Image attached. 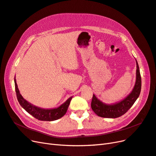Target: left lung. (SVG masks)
<instances>
[{"label":"left lung","instance_id":"8db88e82","mask_svg":"<svg viewBox=\"0 0 156 156\" xmlns=\"http://www.w3.org/2000/svg\"><path fill=\"white\" fill-rule=\"evenodd\" d=\"M136 81L134 88L131 92L123 100L114 104H106L103 103L96 96L93 94L91 102V107L96 114L103 118H109L115 119L124 115L134 104L140 95L141 90V77L140 74L139 67L136 60Z\"/></svg>","mask_w":156,"mask_h":156}]
</instances>
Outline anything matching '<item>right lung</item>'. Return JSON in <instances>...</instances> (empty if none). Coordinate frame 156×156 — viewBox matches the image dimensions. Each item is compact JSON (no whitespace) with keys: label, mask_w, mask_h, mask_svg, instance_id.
<instances>
[{"label":"right lung","mask_w":156,"mask_h":156,"mask_svg":"<svg viewBox=\"0 0 156 156\" xmlns=\"http://www.w3.org/2000/svg\"><path fill=\"white\" fill-rule=\"evenodd\" d=\"M14 82H15L16 92L19 103L27 112H29L36 119L41 121H54L62 118L66 113L72 96L68 99L63 104L57 108L45 109V108H42L32 105V103L25 100L19 90L16 77L14 79Z\"/></svg>","instance_id":"right-lung-1"}]
</instances>
